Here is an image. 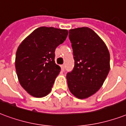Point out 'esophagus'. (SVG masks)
<instances>
[{
    "label": "esophagus",
    "instance_id": "esophagus-1",
    "mask_svg": "<svg viewBox=\"0 0 126 126\" xmlns=\"http://www.w3.org/2000/svg\"><path fill=\"white\" fill-rule=\"evenodd\" d=\"M61 71H64V70H65V65H61Z\"/></svg>",
    "mask_w": 126,
    "mask_h": 126
}]
</instances>
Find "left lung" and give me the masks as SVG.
Returning <instances> with one entry per match:
<instances>
[{"instance_id":"left-lung-1","label":"left lung","mask_w":126,"mask_h":126,"mask_svg":"<svg viewBox=\"0 0 126 126\" xmlns=\"http://www.w3.org/2000/svg\"><path fill=\"white\" fill-rule=\"evenodd\" d=\"M75 66L67 74L71 93L80 99L89 98L102 86L110 71V53L104 42L87 27L69 31Z\"/></svg>"}]
</instances>
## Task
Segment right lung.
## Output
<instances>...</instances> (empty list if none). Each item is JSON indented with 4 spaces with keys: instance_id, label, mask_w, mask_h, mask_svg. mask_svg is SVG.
<instances>
[{
    "instance_id": "obj_1",
    "label": "right lung",
    "mask_w": 126,
    "mask_h": 126,
    "mask_svg": "<svg viewBox=\"0 0 126 126\" xmlns=\"http://www.w3.org/2000/svg\"><path fill=\"white\" fill-rule=\"evenodd\" d=\"M68 35L67 30L40 27L18 47L15 67L18 80L26 91L36 98L51 91L61 68L55 63V51Z\"/></svg>"
}]
</instances>
